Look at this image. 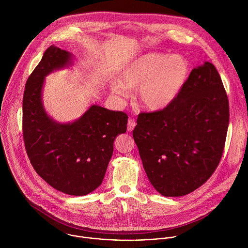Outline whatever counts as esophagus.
I'll list each match as a JSON object with an SVG mask.
<instances>
[{
  "label": "esophagus",
  "instance_id": "esophagus-1",
  "mask_svg": "<svg viewBox=\"0 0 248 248\" xmlns=\"http://www.w3.org/2000/svg\"><path fill=\"white\" fill-rule=\"evenodd\" d=\"M136 125H137V122L134 119H129L128 120V125H127V130L129 132H132L135 129Z\"/></svg>",
  "mask_w": 248,
  "mask_h": 248
}]
</instances>
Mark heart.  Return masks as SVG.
Wrapping results in <instances>:
<instances>
[{
    "label": "heart",
    "instance_id": "obj_1",
    "mask_svg": "<svg viewBox=\"0 0 248 248\" xmlns=\"http://www.w3.org/2000/svg\"><path fill=\"white\" fill-rule=\"evenodd\" d=\"M189 76V63L181 55L156 52L143 54L130 62L111 81L110 92L122 99L137 90L140 105L150 111H159L173 104Z\"/></svg>",
    "mask_w": 248,
    "mask_h": 248
}]
</instances>
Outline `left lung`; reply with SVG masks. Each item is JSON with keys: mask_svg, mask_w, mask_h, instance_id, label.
<instances>
[{"mask_svg": "<svg viewBox=\"0 0 248 248\" xmlns=\"http://www.w3.org/2000/svg\"><path fill=\"white\" fill-rule=\"evenodd\" d=\"M133 137L144 170L164 197L185 196L212 176L229 123L228 98L212 63L194 68L175 102L139 114Z\"/></svg>", "mask_w": 248, "mask_h": 248, "instance_id": "obj_1", "label": "left lung"}]
</instances>
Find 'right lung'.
I'll list each match as a JSON object with an SVG mask.
<instances>
[{
  "mask_svg": "<svg viewBox=\"0 0 248 248\" xmlns=\"http://www.w3.org/2000/svg\"><path fill=\"white\" fill-rule=\"evenodd\" d=\"M73 54L50 46L29 77L23 98L26 150L36 171L54 189L85 196L100 186L115 138L126 133L128 115L91 105L77 119L58 122L43 102L46 76L73 66Z\"/></svg>",
  "mask_w": 248,
  "mask_h": 248,
  "instance_id": "obj_1",
  "label": "right lung"
}]
</instances>
